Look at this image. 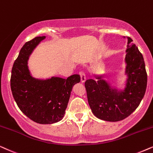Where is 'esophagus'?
Instances as JSON below:
<instances>
[{
  "label": "esophagus",
  "mask_w": 153,
  "mask_h": 153,
  "mask_svg": "<svg viewBox=\"0 0 153 153\" xmlns=\"http://www.w3.org/2000/svg\"><path fill=\"white\" fill-rule=\"evenodd\" d=\"M79 75L80 76V80L82 82H85L86 81V76H85V74L84 73V72L82 71H80L79 72Z\"/></svg>",
  "instance_id": "esophagus-1"
}]
</instances>
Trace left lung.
Returning <instances> with one entry per match:
<instances>
[{"label": "left lung", "mask_w": 153, "mask_h": 153, "mask_svg": "<svg viewBox=\"0 0 153 153\" xmlns=\"http://www.w3.org/2000/svg\"><path fill=\"white\" fill-rule=\"evenodd\" d=\"M127 46L125 61L128 75L125 91L117 92L111 88L106 81L96 77L85 83L87 99L91 111L96 117L105 121H120L131 115L139 105L147 87V73L141 53L127 37Z\"/></svg>", "instance_id": "left-lung-1"}]
</instances>
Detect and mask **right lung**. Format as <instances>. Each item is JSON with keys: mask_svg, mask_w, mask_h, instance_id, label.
<instances>
[{"mask_svg": "<svg viewBox=\"0 0 153 153\" xmlns=\"http://www.w3.org/2000/svg\"><path fill=\"white\" fill-rule=\"evenodd\" d=\"M45 36L26 42L12 68L10 86L18 107L24 115L39 124L57 123L64 116L73 86L80 81L79 75L67 79L52 78L47 80L33 78L30 75L28 56Z\"/></svg>", "mask_w": 153, "mask_h": 153, "instance_id": "1", "label": "right lung"}]
</instances>
